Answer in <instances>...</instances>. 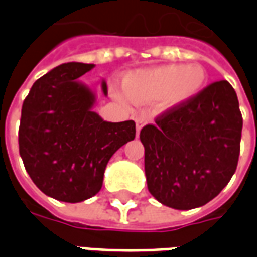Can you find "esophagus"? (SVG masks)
Segmentation results:
<instances>
[{
    "label": "esophagus",
    "instance_id": "obj_1",
    "mask_svg": "<svg viewBox=\"0 0 257 257\" xmlns=\"http://www.w3.org/2000/svg\"><path fill=\"white\" fill-rule=\"evenodd\" d=\"M135 121H136V131H138V134H139L140 129L143 128L146 123H147V118H146V117H138L136 119H135Z\"/></svg>",
    "mask_w": 257,
    "mask_h": 257
}]
</instances>
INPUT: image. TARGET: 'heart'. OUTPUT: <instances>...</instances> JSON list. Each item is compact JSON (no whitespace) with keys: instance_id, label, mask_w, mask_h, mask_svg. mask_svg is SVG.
<instances>
[{"instance_id":"1","label":"heart","mask_w":257,"mask_h":257,"mask_svg":"<svg viewBox=\"0 0 257 257\" xmlns=\"http://www.w3.org/2000/svg\"><path fill=\"white\" fill-rule=\"evenodd\" d=\"M206 82L205 70L198 64L157 66L134 70L122 79L123 96L118 99L134 104L157 100L161 110H175L187 104L201 93Z\"/></svg>"}]
</instances>
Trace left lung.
I'll return each mask as SVG.
<instances>
[{
	"instance_id": "1",
	"label": "left lung",
	"mask_w": 257,
	"mask_h": 257,
	"mask_svg": "<svg viewBox=\"0 0 257 257\" xmlns=\"http://www.w3.org/2000/svg\"><path fill=\"white\" fill-rule=\"evenodd\" d=\"M242 115L235 90L217 81L140 131L151 195L179 210L215 198L237 169Z\"/></svg>"
}]
</instances>
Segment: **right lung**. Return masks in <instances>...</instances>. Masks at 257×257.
<instances>
[{"mask_svg": "<svg viewBox=\"0 0 257 257\" xmlns=\"http://www.w3.org/2000/svg\"><path fill=\"white\" fill-rule=\"evenodd\" d=\"M95 64L63 63L38 78L22 106L19 153L42 193L81 202L99 193L107 162L135 139L134 121L108 122L93 111L96 95L78 78ZM107 96L106 81H101Z\"/></svg>", "mask_w": 257, "mask_h": 257, "instance_id": "obj_1", "label": "right lung"}]
</instances>
